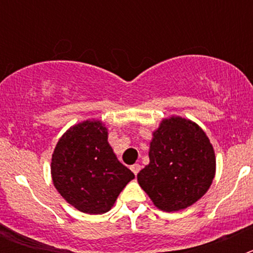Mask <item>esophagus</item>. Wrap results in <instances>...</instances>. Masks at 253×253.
<instances>
[{"label":"esophagus","mask_w":253,"mask_h":253,"mask_svg":"<svg viewBox=\"0 0 253 253\" xmlns=\"http://www.w3.org/2000/svg\"><path fill=\"white\" fill-rule=\"evenodd\" d=\"M140 169H142V166H140L139 163H134L133 166H130V169L133 171L134 175H138V172L140 171Z\"/></svg>","instance_id":"34e87169"}]
</instances>
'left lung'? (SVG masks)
<instances>
[{
  "mask_svg": "<svg viewBox=\"0 0 253 253\" xmlns=\"http://www.w3.org/2000/svg\"><path fill=\"white\" fill-rule=\"evenodd\" d=\"M149 143V163L138 184L162 211H178L195 204L213 182L215 153L196 123L169 116L160 123Z\"/></svg>",
  "mask_w": 253,
  "mask_h": 253,
  "instance_id": "1",
  "label": "left lung"
}]
</instances>
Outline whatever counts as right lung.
<instances>
[{"label": "right lung", "mask_w": 253, "mask_h": 253, "mask_svg": "<svg viewBox=\"0 0 253 253\" xmlns=\"http://www.w3.org/2000/svg\"><path fill=\"white\" fill-rule=\"evenodd\" d=\"M53 185L68 204L86 214H104L134 178L107 142L101 120H84L59 138L51 154Z\"/></svg>", "instance_id": "add662e5"}]
</instances>
